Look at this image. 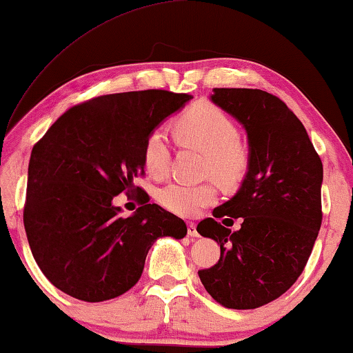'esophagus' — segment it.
Returning a JSON list of instances; mask_svg holds the SVG:
<instances>
[{
	"label": "esophagus",
	"mask_w": 353,
	"mask_h": 353,
	"mask_svg": "<svg viewBox=\"0 0 353 353\" xmlns=\"http://www.w3.org/2000/svg\"><path fill=\"white\" fill-rule=\"evenodd\" d=\"M188 236H191V238H197V236H199V233H197V226L196 223H192V221L188 223Z\"/></svg>",
	"instance_id": "34e87169"
}]
</instances>
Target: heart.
Listing matches in <instances>:
<instances>
[{"label":"heart","mask_w":353,"mask_h":353,"mask_svg":"<svg viewBox=\"0 0 353 353\" xmlns=\"http://www.w3.org/2000/svg\"><path fill=\"white\" fill-rule=\"evenodd\" d=\"M181 143L205 152V172L221 185H234L248 168V149L239 141L238 128L223 110L210 103L188 109L175 123ZM144 165L152 175H162L170 159V144L162 130H154L144 143ZM216 191L210 183L172 181L161 188L157 199L163 209L181 216H194L215 201Z\"/></svg>","instance_id":"heart-1"}]
</instances>
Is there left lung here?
<instances>
[{"mask_svg": "<svg viewBox=\"0 0 353 353\" xmlns=\"http://www.w3.org/2000/svg\"><path fill=\"white\" fill-rule=\"evenodd\" d=\"M210 101L243 125L248 172L236 194L197 225L216 241L220 260L199 270L205 291L223 307H262L296 283L321 226L323 163L301 120L262 90L215 88ZM243 219L238 232L216 218Z\"/></svg>", "mask_w": 353, "mask_h": 353, "instance_id": "left-lung-1", "label": "left lung"}]
</instances>
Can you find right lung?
I'll return each mask as SVG.
<instances>
[{
  "label": "right lung",
  "instance_id": "right-lung-1",
  "mask_svg": "<svg viewBox=\"0 0 353 353\" xmlns=\"http://www.w3.org/2000/svg\"><path fill=\"white\" fill-rule=\"evenodd\" d=\"M192 96L165 90L105 94L62 114L33 146L23 226L33 259L62 292L85 302L122 296L138 283L159 238L186 223L157 204L120 215L114 197L144 172V143Z\"/></svg>",
  "mask_w": 353,
  "mask_h": 353
}]
</instances>
